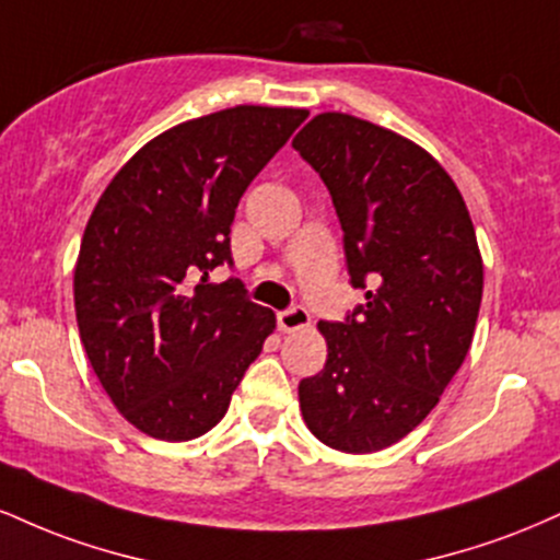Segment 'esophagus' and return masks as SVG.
<instances>
[{
    "label": "esophagus",
    "mask_w": 560,
    "mask_h": 560,
    "mask_svg": "<svg viewBox=\"0 0 560 560\" xmlns=\"http://www.w3.org/2000/svg\"><path fill=\"white\" fill-rule=\"evenodd\" d=\"M276 320H279L281 331H298L311 324V313H307L302 305H294L289 307V311H281L279 316H276Z\"/></svg>",
    "instance_id": "34e87169"
}]
</instances>
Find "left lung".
Here are the masks:
<instances>
[{
  "label": "left lung",
  "instance_id": "1",
  "mask_svg": "<svg viewBox=\"0 0 560 560\" xmlns=\"http://www.w3.org/2000/svg\"><path fill=\"white\" fill-rule=\"evenodd\" d=\"M329 189L350 284L365 302L320 320L326 365L300 382L307 429L376 453L432 413L474 339L485 268L458 186L400 133L320 113L292 141Z\"/></svg>",
  "mask_w": 560,
  "mask_h": 560
}]
</instances>
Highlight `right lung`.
Masks as SVG:
<instances>
[{"label": "right lung", "instance_id": "right-lung-1", "mask_svg": "<svg viewBox=\"0 0 560 560\" xmlns=\"http://www.w3.org/2000/svg\"><path fill=\"white\" fill-rule=\"evenodd\" d=\"M307 118L240 105L168 128L115 173L81 240L75 320L96 378L139 432L186 442L226 416L276 329L231 266V223L253 178Z\"/></svg>", "mask_w": 560, "mask_h": 560}]
</instances>
